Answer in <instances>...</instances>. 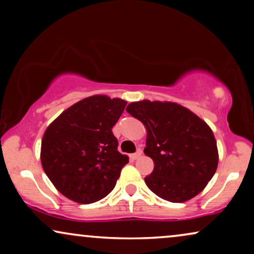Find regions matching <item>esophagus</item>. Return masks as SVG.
Wrapping results in <instances>:
<instances>
[{
	"label": "esophagus",
	"mask_w": 254,
	"mask_h": 254,
	"mask_svg": "<svg viewBox=\"0 0 254 254\" xmlns=\"http://www.w3.org/2000/svg\"><path fill=\"white\" fill-rule=\"evenodd\" d=\"M142 155V150L141 149H137V151L136 152H134V154H131L129 157L131 158V159H137L138 157H140V156Z\"/></svg>",
	"instance_id": "obj_1"
}]
</instances>
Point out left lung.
<instances>
[{"mask_svg":"<svg viewBox=\"0 0 254 254\" xmlns=\"http://www.w3.org/2000/svg\"><path fill=\"white\" fill-rule=\"evenodd\" d=\"M126 111L147 128L144 154L155 165L144 178L149 190L170 202L197 195L217 169V145L210 127L176 103L142 100L130 103Z\"/></svg>","mask_w":254,"mask_h":254,"instance_id":"obj_1","label":"left lung"}]
</instances>
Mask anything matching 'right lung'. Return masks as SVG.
<instances>
[{"instance_id":"right-lung-1","label":"right lung","mask_w":254,"mask_h":254,"mask_svg":"<svg viewBox=\"0 0 254 254\" xmlns=\"http://www.w3.org/2000/svg\"><path fill=\"white\" fill-rule=\"evenodd\" d=\"M127 102L91 96L64 111L45 131L40 159L59 192L88 204L105 197L128 163L112 128Z\"/></svg>"}]
</instances>
